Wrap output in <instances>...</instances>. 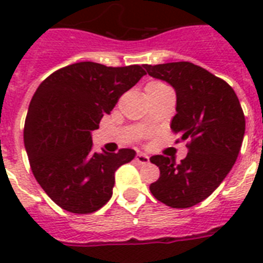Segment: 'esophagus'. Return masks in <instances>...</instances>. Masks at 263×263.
Wrapping results in <instances>:
<instances>
[{
  "label": "esophagus",
  "mask_w": 263,
  "mask_h": 263,
  "mask_svg": "<svg viewBox=\"0 0 263 263\" xmlns=\"http://www.w3.org/2000/svg\"><path fill=\"white\" fill-rule=\"evenodd\" d=\"M135 160L139 162V164H147L148 161H150V157L147 154H143V153H138L135 157Z\"/></svg>",
  "instance_id": "obj_1"
}]
</instances>
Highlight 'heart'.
<instances>
[{
	"label": "heart",
	"instance_id": "1",
	"mask_svg": "<svg viewBox=\"0 0 263 263\" xmlns=\"http://www.w3.org/2000/svg\"><path fill=\"white\" fill-rule=\"evenodd\" d=\"M152 84H161V83H152Z\"/></svg>",
	"mask_w": 263,
	"mask_h": 263
}]
</instances>
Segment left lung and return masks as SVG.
<instances>
[{
    "label": "left lung",
    "mask_w": 263,
    "mask_h": 263,
    "mask_svg": "<svg viewBox=\"0 0 263 263\" xmlns=\"http://www.w3.org/2000/svg\"><path fill=\"white\" fill-rule=\"evenodd\" d=\"M150 76L164 80L176 91V115L171 128L190 140L187 157L153 156L160 179L150 184L156 199L175 209H187L213 194L240 152L246 120L233 88L195 64L144 65Z\"/></svg>",
    "instance_id": "obj_1"
}]
</instances>
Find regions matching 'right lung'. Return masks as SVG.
I'll return each instance as SVG.
<instances>
[{
	"label": "right lung",
	"instance_id": "right-lung-1",
	"mask_svg": "<svg viewBox=\"0 0 263 263\" xmlns=\"http://www.w3.org/2000/svg\"><path fill=\"white\" fill-rule=\"evenodd\" d=\"M144 75L140 65L113 68L84 61L55 71L35 91L24 146L36 181L64 210L97 212L111 198L116 171L135 158L132 148L95 153L91 132Z\"/></svg>",
	"mask_w": 263,
	"mask_h": 263
}]
</instances>
